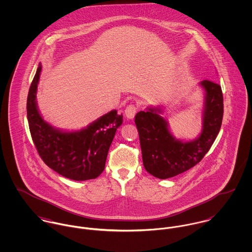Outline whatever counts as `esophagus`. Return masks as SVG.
<instances>
[{"label":"esophagus","mask_w":252,"mask_h":252,"mask_svg":"<svg viewBox=\"0 0 252 252\" xmlns=\"http://www.w3.org/2000/svg\"><path fill=\"white\" fill-rule=\"evenodd\" d=\"M137 110H138V108L136 107V105H134V104L128 105L126 108H125V115H126V117L129 118V119L134 118L135 114L137 113Z\"/></svg>","instance_id":"1"}]
</instances>
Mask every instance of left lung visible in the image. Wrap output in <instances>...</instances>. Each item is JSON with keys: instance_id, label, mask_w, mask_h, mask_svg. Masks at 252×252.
<instances>
[{"instance_id": "8db88e82", "label": "left lung", "mask_w": 252, "mask_h": 252, "mask_svg": "<svg viewBox=\"0 0 252 252\" xmlns=\"http://www.w3.org/2000/svg\"><path fill=\"white\" fill-rule=\"evenodd\" d=\"M206 92L203 129L199 138L181 142L171 134L159 108L139 111L135 123L139 131L144 169L153 177L166 180L197 165L210 150L219 133L223 118L221 86L211 80L200 82Z\"/></svg>"}]
</instances>
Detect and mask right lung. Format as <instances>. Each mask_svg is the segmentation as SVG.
<instances>
[{"instance_id":"add662e5","label":"right lung","mask_w":252,"mask_h":252,"mask_svg":"<svg viewBox=\"0 0 252 252\" xmlns=\"http://www.w3.org/2000/svg\"><path fill=\"white\" fill-rule=\"evenodd\" d=\"M38 65L27 98V118L36 150L42 161L59 175L72 180H93L104 171L109 146L123 115L111 110L76 132H62L46 123L36 108Z\"/></svg>"}]
</instances>
